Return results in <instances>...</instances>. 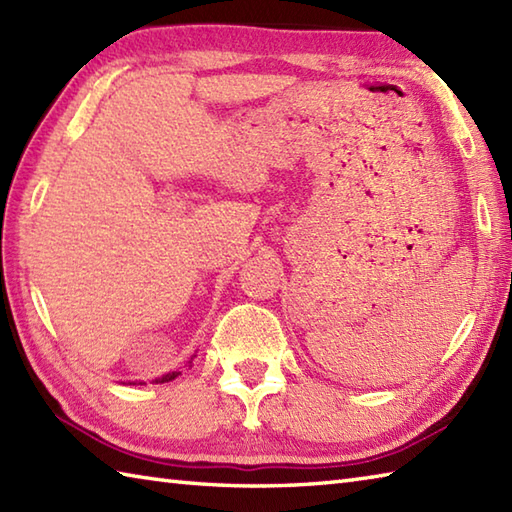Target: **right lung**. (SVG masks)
I'll return each instance as SVG.
<instances>
[{"label": "right lung", "mask_w": 512, "mask_h": 512, "mask_svg": "<svg viewBox=\"0 0 512 512\" xmlns=\"http://www.w3.org/2000/svg\"><path fill=\"white\" fill-rule=\"evenodd\" d=\"M191 363V361H189ZM180 376V372H169V374H165V376H160V378H156L154 383H169V380H173V378H178Z\"/></svg>", "instance_id": "obj_1"}]
</instances>
